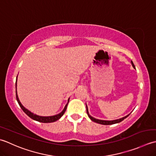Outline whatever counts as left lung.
Returning <instances> with one entry per match:
<instances>
[{"instance_id": "obj_1", "label": "left lung", "mask_w": 156, "mask_h": 156, "mask_svg": "<svg viewBox=\"0 0 156 156\" xmlns=\"http://www.w3.org/2000/svg\"><path fill=\"white\" fill-rule=\"evenodd\" d=\"M131 63H132V65L133 66V68H135V66L134 65V64H133V62L131 61ZM86 108H87V115L89 116V118H90L92 121H94L95 122H97V123H99V124H101V125H113V124H115V123H119V122H120L121 121H122V120L126 119V117H128L129 115H127L125 117H123V118H121L120 119H117V120H98V119H94V117L91 116L90 114H89L88 113V110H87V106H86Z\"/></svg>"}]
</instances>
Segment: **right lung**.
<instances>
[{"label":"right lung","instance_id":"obj_1","mask_svg":"<svg viewBox=\"0 0 156 156\" xmlns=\"http://www.w3.org/2000/svg\"><path fill=\"white\" fill-rule=\"evenodd\" d=\"M15 85H16V89H17V81H16ZM16 99H17V102H18L19 105H20V106L21 107V108L23 110V112L25 114H26L28 116L30 117L31 119H32L34 120H36V121L40 122H44V123L53 122L56 121V120H58L59 119H60V117H61L63 115V114H65V111L66 110V107H67L69 101V99L67 104L66 105L64 110L62 111V112H60V114H56V115H55V116H40L36 115V114H34L33 113H31V112H30L29 110H27L26 108H25L23 106V105L21 104L20 100H19V98H18L17 94V90H16Z\"/></svg>","mask_w":156,"mask_h":156}]
</instances>
